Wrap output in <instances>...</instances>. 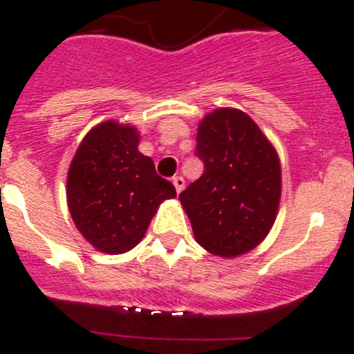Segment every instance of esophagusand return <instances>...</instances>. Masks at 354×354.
Listing matches in <instances>:
<instances>
[{"mask_svg": "<svg viewBox=\"0 0 354 354\" xmlns=\"http://www.w3.org/2000/svg\"><path fill=\"white\" fill-rule=\"evenodd\" d=\"M173 185H174V188H176L178 194H180V192L185 188V180L181 176H174L173 178Z\"/></svg>", "mask_w": 354, "mask_h": 354, "instance_id": "1", "label": "esophagus"}]
</instances>
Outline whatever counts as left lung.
Instances as JSON below:
<instances>
[{"label":"left lung","instance_id":"obj_1","mask_svg":"<svg viewBox=\"0 0 354 354\" xmlns=\"http://www.w3.org/2000/svg\"><path fill=\"white\" fill-rule=\"evenodd\" d=\"M195 156L203 174L180 194L195 240L214 255H243L276 221L279 157L248 114L227 108L203 118Z\"/></svg>","mask_w":354,"mask_h":354}]
</instances>
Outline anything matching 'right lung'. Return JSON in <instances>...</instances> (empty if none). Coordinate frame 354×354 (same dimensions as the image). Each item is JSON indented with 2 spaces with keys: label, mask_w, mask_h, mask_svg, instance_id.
<instances>
[{
  "label": "right lung",
  "mask_w": 354,
  "mask_h": 354,
  "mask_svg": "<svg viewBox=\"0 0 354 354\" xmlns=\"http://www.w3.org/2000/svg\"><path fill=\"white\" fill-rule=\"evenodd\" d=\"M176 197L173 183L138 152L137 128L104 121L92 128L68 171L66 198L82 236L104 253L140 243L162 200Z\"/></svg>",
  "instance_id": "right-lung-1"
}]
</instances>
